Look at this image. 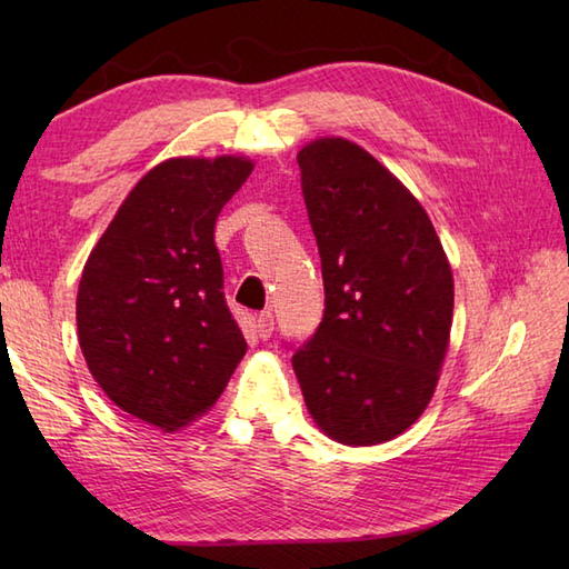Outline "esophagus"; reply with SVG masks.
<instances>
[{
  "label": "esophagus",
  "mask_w": 569,
  "mask_h": 569,
  "mask_svg": "<svg viewBox=\"0 0 569 569\" xmlns=\"http://www.w3.org/2000/svg\"><path fill=\"white\" fill-rule=\"evenodd\" d=\"M257 332L261 340H269L271 337V332H273V312L271 310H263L257 318Z\"/></svg>",
  "instance_id": "esophagus-1"
}]
</instances>
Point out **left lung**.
<instances>
[{"instance_id":"1","label":"left lung","mask_w":569,"mask_h":569,"mask_svg":"<svg viewBox=\"0 0 569 569\" xmlns=\"http://www.w3.org/2000/svg\"><path fill=\"white\" fill-rule=\"evenodd\" d=\"M298 166L325 316L293 371L330 440L389 442L438 386L455 308L450 261L418 198L355 141L320 137L298 151Z\"/></svg>"}]
</instances>
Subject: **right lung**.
<instances>
[{
	"label": "right lung",
	"mask_w": 569,
	"mask_h": 569,
	"mask_svg": "<svg viewBox=\"0 0 569 569\" xmlns=\"http://www.w3.org/2000/svg\"><path fill=\"white\" fill-rule=\"evenodd\" d=\"M247 156H176L131 188L84 261L78 340L100 389L163 432L214 406L247 340L222 296L214 222Z\"/></svg>",
	"instance_id": "1"
}]
</instances>
